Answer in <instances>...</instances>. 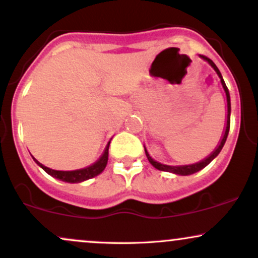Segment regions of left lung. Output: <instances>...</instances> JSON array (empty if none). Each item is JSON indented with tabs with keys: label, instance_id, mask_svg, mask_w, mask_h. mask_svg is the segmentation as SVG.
Returning <instances> with one entry per match:
<instances>
[{
	"label": "left lung",
	"instance_id": "1",
	"mask_svg": "<svg viewBox=\"0 0 258 258\" xmlns=\"http://www.w3.org/2000/svg\"><path fill=\"white\" fill-rule=\"evenodd\" d=\"M199 57L203 59V60H205L206 63H209L210 65H211L212 69H214L215 73L217 74V76H218V79H220V82H221L222 87H223L224 94H226V100H227V119H226V123H224L223 132H222V137L220 139V142H218V144H217V146H216V148L214 149V152H211V154H209V155H207L205 159L200 160L199 162H195V164L177 165V166H172V165H165V164H161V162L156 161V160H154L152 156H150V154L148 153L146 146H144V152H146L147 158H148V160H149L150 164H152L153 166L156 168V170L166 171V172L178 174V176H189V174H193L195 172H199L200 170H203L204 167H206L207 165H209L210 162L212 161V160L217 158V155L221 153L222 148H223L224 143H226V141H227L228 133H229V127H230V97H229V92H228V88H227L226 84H224V80H223V78H222L220 70H218V68L216 67V64L214 63V61H212L211 59H209L207 57H205V55H200L199 54Z\"/></svg>",
	"mask_w": 258,
	"mask_h": 258
}]
</instances>
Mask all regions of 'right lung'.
Wrapping results in <instances>:
<instances>
[{"label":"right lung","mask_w":258,"mask_h":258,"mask_svg":"<svg viewBox=\"0 0 258 258\" xmlns=\"http://www.w3.org/2000/svg\"><path fill=\"white\" fill-rule=\"evenodd\" d=\"M111 141V139H110ZM110 141L108 142L106 147L104 148V152L102 153V155L99 156V159L97 160L96 162L90 165V166L79 168V170H73V171H59V170H53V168H49L44 165L38 162L36 159L32 156L34 161L40 166L44 172H47L49 176H52L53 178H57L59 180H63V182L67 183H81L84 180L91 179L93 177L98 176L104 171V168L108 164V156H109V144H110Z\"/></svg>","instance_id":"add662e5"}]
</instances>
